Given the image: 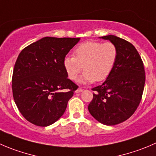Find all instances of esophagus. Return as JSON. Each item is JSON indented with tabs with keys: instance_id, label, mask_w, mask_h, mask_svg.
Returning a JSON list of instances; mask_svg holds the SVG:
<instances>
[{
	"instance_id": "esophagus-1",
	"label": "esophagus",
	"mask_w": 156,
	"mask_h": 156,
	"mask_svg": "<svg viewBox=\"0 0 156 156\" xmlns=\"http://www.w3.org/2000/svg\"><path fill=\"white\" fill-rule=\"evenodd\" d=\"M81 91H83V89L81 88V87H79V88H78L76 90H75V93H80V92Z\"/></svg>"
}]
</instances>
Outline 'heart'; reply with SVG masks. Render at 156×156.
<instances>
[{"instance_id":"heart-1","label":"heart","mask_w":156,"mask_h":156,"mask_svg":"<svg viewBox=\"0 0 156 156\" xmlns=\"http://www.w3.org/2000/svg\"><path fill=\"white\" fill-rule=\"evenodd\" d=\"M118 58V49L112 42L88 41L78 45L73 56H66L63 66L68 77L76 81L81 70V81L91 83L104 81L111 74Z\"/></svg>"}]
</instances>
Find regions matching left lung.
Listing matches in <instances>:
<instances>
[{"instance_id":"left-lung-1","label":"left lung","mask_w":156,"mask_h":156,"mask_svg":"<svg viewBox=\"0 0 156 156\" xmlns=\"http://www.w3.org/2000/svg\"><path fill=\"white\" fill-rule=\"evenodd\" d=\"M118 49L116 66L94 91L88 105L90 114L107 126L119 124L129 119L140 105L146 82L143 62L133 45L113 35L102 36Z\"/></svg>"}]
</instances>
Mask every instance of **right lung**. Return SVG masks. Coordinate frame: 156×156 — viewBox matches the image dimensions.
Masks as SVG:
<instances>
[{"instance_id":"right-lung-1","label":"right lung","mask_w":156,"mask_h":156,"mask_svg":"<svg viewBox=\"0 0 156 156\" xmlns=\"http://www.w3.org/2000/svg\"><path fill=\"white\" fill-rule=\"evenodd\" d=\"M80 38L44 37L19 54L12 76L13 100L24 118L47 126L63 115L78 85L67 78L63 60Z\"/></svg>"}]
</instances>
